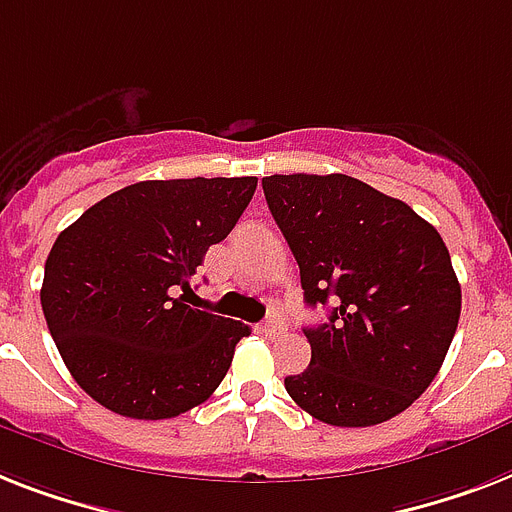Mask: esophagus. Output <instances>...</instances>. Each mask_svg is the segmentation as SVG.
Returning a JSON list of instances; mask_svg holds the SVG:
<instances>
[{
  "label": "esophagus",
  "mask_w": 512,
  "mask_h": 512,
  "mask_svg": "<svg viewBox=\"0 0 512 512\" xmlns=\"http://www.w3.org/2000/svg\"><path fill=\"white\" fill-rule=\"evenodd\" d=\"M286 328V321H284V315H278V313H273L268 318V321L263 323V334H268V336H278L281 334V331H284Z\"/></svg>",
  "instance_id": "obj_1"
}]
</instances>
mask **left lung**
<instances>
[{
	"instance_id": "obj_1",
	"label": "left lung",
	"mask_w": 512,
	"mask_h": 512,
	"mask_svg": "<svg viewBox=\"0 0 512 512\" xmlns=\"http://www.w3.org/2000/svg\"><path fill=\"white\" fill-rule=\"evenodd\" d=\"M310 307V365L286 376L289 397L331 426H376L421 397L460 321V284L431 223L402 199L344 173L263 178Z\"/></svg>"
}]
</instances>
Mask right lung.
Here are the masks:
<instances>
[{
    "label": "right lung",
    "instance_id": "obj_1",
    "mask_svg": "<svg viewBox=\"0 0 512 512\" xmlns=\"http://www.w3.org/2000/svg\"><path fill=\"white\" fill-rule=\"evenodd\" d=\"M255 189V176L139 181L57 236L41 310L91 400L162 421L218 389L249 326L186 305V294L210 244L231 234Z\"/></svg>",
    "mask_w": 512,
    "mask_h": 512
}]
</instances>
